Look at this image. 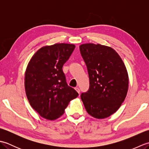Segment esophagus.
Here are the masks:
<instances>
[{
    "mask_svg": "<svg viewBox=\"0 0 149 149\" xmlns=\"http://www.w3.org/2000/svg\"><path fill=\"white\" fill-rule=\"evenodd\" d=\"M75 90L77 91L78 93H80V90H79V88L78 87L75 88Z\"/></svg>",
    "mask_w": 149,
    "mask_h": 149,
    "instance_id": "1",
    "label": "esophagus"
}]
</instances>
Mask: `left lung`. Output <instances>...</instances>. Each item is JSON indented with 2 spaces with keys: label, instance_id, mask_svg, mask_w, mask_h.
I'll return each instance as SVG.
<instances>
[{
  "label": "left lung",
  "instance_id": "left-lung-1",
  "mask_svg": "<svg viewBox=\"0 0 149 149\" xmlns=\"http://www.w3.org/2000/svg\"><path fill=\"white\" fill-rule=\"evenodd\" d=\"M79 49L90 78L89 90L81 94V100L90 115L107 118L120 108L127 95V68L111 47L89 43L82 44Z\"/></svg>",
  "mask_w": 149,
  "mask_h": 149
}]
</instances>
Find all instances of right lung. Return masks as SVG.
Here are the masks:
<instances>
[{"mask_svg":"<svg viewBox=\"0 0 149 149\" xmlns=\"http://www.w3.org/2000/svg\"><path fill=\"white\" fill-rule=\"evenodd\" d=\"M75 45L56 43L43 46L34 53L25 73V90L31 107L49 120L59 118L69 102L79 94L66 84L63 66Z\"/></svg>","mask_w":149,"mask_h":149,"instance_id":"1","label":"right lung"}]
</instances>
